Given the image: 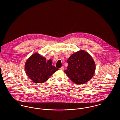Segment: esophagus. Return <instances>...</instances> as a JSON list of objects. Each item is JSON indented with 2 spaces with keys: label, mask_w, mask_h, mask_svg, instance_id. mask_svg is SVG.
I'll list each match as a JSON object with an SVG mask.
<instances>
[{
  "label": "esophagus",
  "mask_w": 120,
  "mask_h": 120,
  "mask_svg": "<svg viewBox=\"0 0 120 120\" xmlns=\"http://www.w3.org/2000/svg\"><path fill=\"white\" fill-rule=\"evenodd\" d=\"M64 67H62L60 68V70H62V71L64 70Z\"/></svg>",
  "instance_id": "obj_1"
}]
</instances>
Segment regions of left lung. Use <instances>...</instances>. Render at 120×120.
<instances>
[{"instance_id": "left-lung-1", "label": "left lung", "mask_w": 120, "mask_h": 120, "mask_svg": "<svg viewBox=\"0 0 120 120\" xmlns=\"http://www.w3.org/2000/svg\"><path fill=\"white\" fill-rule=\"evenodd\" d=\"M68 69L64 71L74 83L85 84L92 78L95 71V64L91 56L83 50L72 54L67 61Z\"/></svg>"}]
</instances>
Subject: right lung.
Returning <instances> with one entry per match:
<instances>
[{"label":"right lung","instance_id":"right-lung-1","mask_svg":"<svg viewBox=\"0 0 120 120\" xmlns=\"http://www.w3.org/2000/svg\"><path fill=\"white\" fill-rule=\"evenodd\" d=\"M26 74L34 83H43L59 69L52 66L51 59L46 61L45 57L35 53L27 60L25 66Z\"/></svg>","mask_w":120,"mask_h":120}]
</instances>
